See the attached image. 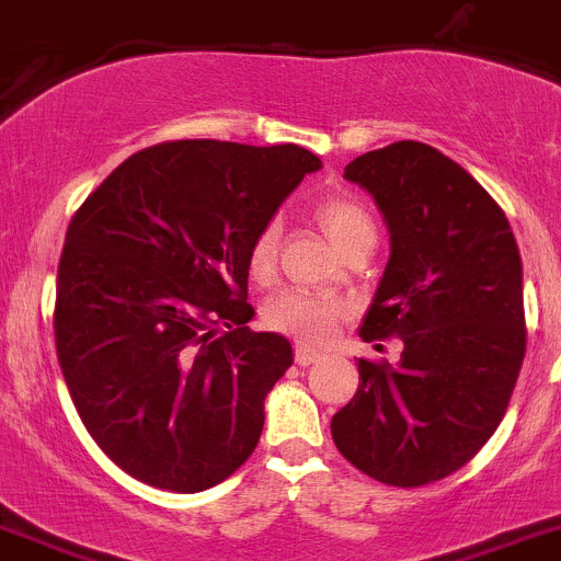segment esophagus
Instances as JSON below:
<instances>
[{
    "label": "esophagus",
    "instance_id": "esophagus-1",
    "mask_svg": "<svg viewBox=\"0 0 561 561\" xmlns=\"http://www.w3.org/2000/svg\"><path fill=\"white\" fill-rule=\"evenodd\" d=\"M320 356H323V353L312 351V347H307V345H298L296 347V362L298 364H314Z\"/></svg>",
    "mask_w": 561,
    "mask_h": 561
}]
</instances>
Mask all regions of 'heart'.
Returning <instances> with one entry per match:
<instances>
[{
  "instance_id": "obj_1",
  "label": "heart",
  "mask_w": 561,
  "mask_h": 561,
  "mask_svg": "<svg viewBox=\"0 0 561 561\" xmlns=\"http://www.w3.org/2000/svg\"><path fill=\"white\" fill-rule=\"evenodd\" d=\"M318 219L325 236L340 252H347L364 238H375V221L364 205L351 197H325L318 208ZM282 243L279 221H265L249 243V271L254 279H268L276 268V254ZM265 323L304 342H325L334 331L342 307L329 296H314L307 290H279L265 301Z\"/></svg>"
}]
</instances>
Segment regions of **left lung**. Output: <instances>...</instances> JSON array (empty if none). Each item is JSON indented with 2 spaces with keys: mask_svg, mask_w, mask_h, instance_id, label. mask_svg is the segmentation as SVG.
<instances>
[{
  "mask_svg": "<svg viewBox=\"0 0 561 561\" xmlns=\"http://www.w3.org/2000/svg\"><path fill=\"white\" fill-rule=\"evenodd\" d=\"M345 181L375 199L391 243L358 334L400 336L402 353L358 358L331 436L373 480L431 485L485 447L510 405L526 353L518 243L496 199L431 145L358 156Z\"/></svg>",
  "mask_w": 561,
  "mask_h": 561,
  "instance_id": "obj_1",
  "label": "left lung"
}]
</instances>
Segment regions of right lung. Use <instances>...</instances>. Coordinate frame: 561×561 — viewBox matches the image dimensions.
<instances>
[{
    "mask_svg": "<svg viewBox=\"0 0 561 561\" xmlns=\"http://www.w3.org/2000/svg\"><path fill=\"white\" fill-rule=\"evenodd\" d=\"M318 170L298 145L164 142L125 159L70 219L59 367L90 436L134 480L208 491L257 447L293 347L249 331V243Z\"/></svg>",
    "mask_w": 561,
    "mask_h": 561,
    "instance_id": "right-lung-1",
    "label": "right lung"
}]
</instances>
